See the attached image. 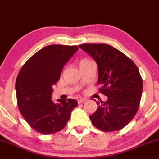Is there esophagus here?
Listing matches in <instances>:
<instances>
[{"mask_svg": "<svg viewBox=\"0 0 159 159\" xmlns=\"http://www.w3.org/2000/svg\"><path fill=\"white\" fill-rule=\"evenodd\" d=\"M85 101H86V98H79V99L78 100V104L82 103V102H85Z\"/></svg>", "mask_w": 159, "mask_h": 159, "instance_id": "obj_1", "label": "esophagus"}]
</instances>
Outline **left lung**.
Instances as JSON below:
<instances>
[{
	"label": "left lung",
	"mask_w": 159,
	"mask_h": 159,
	"mask_svg": "<svg viewBox=\"0 0 159 159\" xmlns=\"http://www.w3.org/2000/svg\"><path fill=\"white\" fill-rule=\"evenodd\" d=\"M79 47L93 58L98 67L100 92L106 102L96 101L97 110L90 115L93 125L104 132L122 129L138 111L143 81L138 67L119 50L107 44H83Z\"/></svg>",
	"instance_id": "1"
}]
</instances>
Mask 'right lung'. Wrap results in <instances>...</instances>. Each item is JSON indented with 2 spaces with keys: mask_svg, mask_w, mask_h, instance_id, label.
<instances>
[{
  "mask_svg": "<svg viewBox=\"0 0 159 159\" xmlns=\"http://www.w3.org/2000/svg\"><path fill=\"white\" fill-rule=\"evenodd\" d=\"M78 50L76 45H47L34 54L20 70L16 81L19 111L37 132H60L70 119L78 102L52 98L53 85L60 79L63 66Z\"/></svg>",
  "mask_w": 159,
  "mask_h": 159,
  "instance_id": "right-lung-1",
  "label": "right lung"
}]
</instances>
